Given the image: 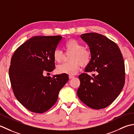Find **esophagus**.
Here are the masks:
<instances>
[{
  "label": "esophagus",
  "mask_w": 134,
  "mask_h": 134,
  "mask_svg": "<svg viewBox=\"0 0 134 134\" xmlns=\"http://www.w3.org/2000/svg\"><path fill=\"white\" fill-rule=\"evenodd\" d=\"M75 77V76H69V78L70 79H73V78H74Z\"/></svg>",
  "instance_id": "esophagus-1"
}]
</instances>
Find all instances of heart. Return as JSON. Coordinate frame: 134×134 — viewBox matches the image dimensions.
I'll return each instance as SVG.
<instances>
[{
    "label": "heart",
    "instance_id": "1",
    "mask_svg": "<svg viewBox=\"0 0 134 134\" xmlns=\"http://www.w3.org/2000/svg\"><path fill=\"white\" fill-rule=\"evenodd\" d=\"M65 47L68 52L72 53L69 58L70 62L58 65L57 72L59 74L75 75L78 72L80 65L86 66L90 63L91 58V53L84 48L80 42L75 39L68 40L65 43ZM63 55V52L58 48L55 49L53 51L54 61L58 63L62 61Z\"/></svg>",
    "mask_w": 134,
    "mask_h": 134
}]
</instances>
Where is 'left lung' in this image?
<instances>
[{
    "mask_svg": "<svg viewBox=\"0 0 134 134\" xmlns=\"http://www.w3.org/2000/svg\"><path fill=\"white\" fill-rule=\"evenodd\" d=\"M80 37L90 48L91 58L84 71L95 72L91 77L81 73L77 94L88 107L100 109L110 105L120 94L125 83V66L121 51L115 43L97 33L82 34Z\"/></svg>",
    "mask_w": 134,
    "mask_h": 134,
    "instance_id": "8db88e82",
    "label": "left lung"
}]
</instances>
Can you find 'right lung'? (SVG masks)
<instances>
[{
	"mask_svg": "<svg viewBox=\"0 0 134 134\" xmlns=\"http://www.w3.org/2000/svg\"><path fill=\"white\" fill-rule=\"evenodd\" d=\"M61 36H34L14 53L9 77L14 94L24 107L32 112L43 113L57 101L59 92L69 77L66 74L44 76L55 68L53 51Z\"/></svg>",
	"mask_w": 134,
	"mask_h": 134,
	"instance_id": "add662e5",
	"label": "right lung"
}]
</instances>
